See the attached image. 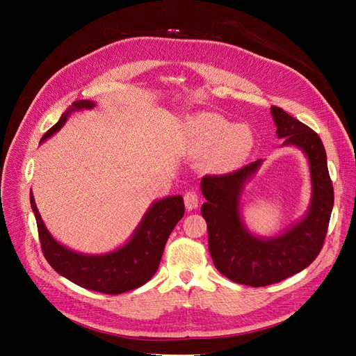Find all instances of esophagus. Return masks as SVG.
<instances>
[{"mask_svg":"<svg viewBox=\"0 0 356 356\" xmlns=\"http://www.w3.org/2000/svg\"><path fill=\"white\" fill-rule=\"evenodd\" d=\"M199 204V196L196 192H188L184 195V207L188 211H193Z\"/></svg>","mask_w":356,"mask_h":356,"instance_id":"esophagus-1","label":"esophagus"}]
</instances>
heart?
I'll list each match as a JSON object with an SVG mask.
<instances>
[{"label":"heart","mask_w":356,"mask_h":356,"mask_svg":"<svg viewBox=\"0 0 356 356\" xmlns=\"http://www.w3.org/2000/svg\"><path fill=\"white\" fill-rule=\"evenodd\" d=\"M186 147L192 154H208L213 172H228L250 154L254 137L248 125H232L218 114H197L186 124Z\"/></svg>","instance_id":"heart-1"}]
</instances>
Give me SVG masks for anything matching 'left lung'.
I'll list each match as a JSON object with an SVG mask.
<instances>
[{
	"mask_svg": "<svg viewBox=\"0 0 356 356\" xmlns=\"http://www.w3.org/2000/svg\"><path fill=\"white\" fill-rule=\"evenodd\" d=\"M282 147H294L309 163L312 195L306 213L274 236H261L242 219V195L263 159L225 176H204L207 199L202 215L208 223L209 252L216 270L238 284L268 286L300 273L319 255L333 209V186L323 143L313 129L277 106L270 109Z\"/></svg>",
	"mask_w": 356,
	"mask_h": 356,
	"instance_id": "8db88e82",
	"label": "left lung"
}]
</instances>
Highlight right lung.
<instances>
[{
    "label": "right lung",
    "instance_id": "1",
    "mask_svg": "<svg viewBox=\"0 0 356 356\" xmlns=\"http://www.w3.org/2000/svg\"><path fill=\"white\" fill-rule=\"evenodd\" d=\"M93 101H74L43 136L42 143L53 137L74 112L93 109ZM31 209L35 216L42 250L47 263L69 282L88 290L121 294L145 284L160 264L164 245L176 223L184 215L183 196H165L154 200L145 211L131 236L118 248L104 254H83L67 248L49 232L30 192Z\"/></svg>",
    "mask_w": 356,
    "mask_h": 356
}]
</instances>
